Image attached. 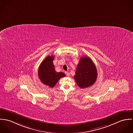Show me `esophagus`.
Listing matches in <instances>:
<instances>
[{
	"instance_id": "34e87169",
	"label": "esophagus",
	"mask_w": 133,
	"mask_h": 133,
	"mask_svg": "<svg viewBox=\"0 0 133 133\" xmlns=\"http://www.w3.org/2000/svg\"><path fill=\"white\" fill-rule=\"evenodd\" d=\"M65 74L67 76H70V73L68 72H65Z\"/></svg>"
}]
</instances>
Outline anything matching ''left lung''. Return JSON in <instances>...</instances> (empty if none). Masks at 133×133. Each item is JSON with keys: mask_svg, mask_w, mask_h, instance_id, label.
I'll use <instances>...</instances> for the list:
<instances>
[{"mask_svg": "<svg viewBox=\"0 0 133 133\" xmlns=\"http://www.w3.org/2000/svg\"><path fill=\"white\" fill-rule=\"evenodd\" d=\"M97 76L96 67L92 59L87 57H82L74 76L78 86L85 88L92 86L96 82Z\"/></svg>", "mask_w": 133, "mask_h": 133, "instance_id": "left-lung-1", "label": "left lung"}]
</instances>
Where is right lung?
I'll return each instance as SVG.
<instances>
[{
	"label": "right lung",
	"instance_id": "1",
	"mask_svg": "<svg viewBox=\"0 0 133 133\" xmlns=\"http://www.w3.org/2000/svg\"><path fill=\"white\" fill-rule=\"evenodd\" d=\"M54 59V56L47 57L42 62L38 69L39 79L43 84L51 88L56 85L61 78L65 76L63 72L56 71L53 64Z\"/></svg>",
	"mask_w": 133,
	"mask_h": 133
}]
</instances>
